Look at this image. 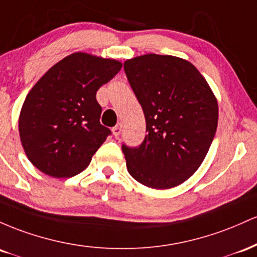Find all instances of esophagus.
I'll return each instance as SVG.
<instances>
[{"instance_id": "obj_1", "label": "esophagus", "mask_w": 257, "mask_h": 257, "mask_svg": "<svg viewBox=\"0 0 257 257\" xmlns=\"http://www.w3.org/2000/svg\"><path fill=\"white\" fill-rule=\"evenodd\" d=\"M121 128H122V125H121V123H117L115 127H113V135L115 137H117L121 134Z\"/></svg>"}]
</instances>
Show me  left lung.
<instances>
[{
  "mask_svg": "<svg viewBox=\"0 0 257 257\" xmlns=\"http://www.w3.org/2000/svg\"><path fill=\"white\" fill-rule=\"evenodd\" d=\"M123 69L148 132L140 147L122 144L128 174L149 188H174L209 152L218 121L214 92L192 63L178 57L144 54L126 60Z\"/></svg>",
  "mask_w": 257,
  "mask_h": 257,
  "instance_id": "1",
  "label": "left lung"
}]
</instances>
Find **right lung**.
<instances>
[{
	"label": "right lung",
	"instance_id": "right-lung-1",
	"mask_svg": "<svg viewBox=\"0 0 257 257\" xmlns=\"http://www.w3.org/2000/svg\"><path fill=\"white\" fill-rule=\"evenodd\" d=\"M121 66L119 60L76 52L31 88L20 110L19 135L28 159L40 171L68 178L90 165L111 134L99 122L96 93Z\"/></svg>",
	"mask_w": 257,
	"mask_h": 257
}]
</instances>
